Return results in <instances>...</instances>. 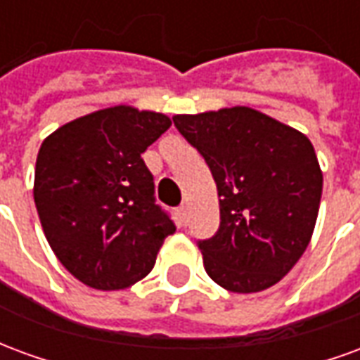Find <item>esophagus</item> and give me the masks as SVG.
<instances>
[{
	"instance_id": "obj_1",
	"label": "esophagus",
	"mask_w": 360,
	"mask_h": 360,
	"mask_svg": "<svg viewBox=\"0 0 360 360\" xmlns=\"http://www.w3.org/2000/svg\"><path fill=\"white\" fill-rule=\"evenodd\" d=\"M177 214H179L181 224L185 226V224H187V221H188V206H187V204H181L179 210H177Z\"/></svg>"
}]
</instances>
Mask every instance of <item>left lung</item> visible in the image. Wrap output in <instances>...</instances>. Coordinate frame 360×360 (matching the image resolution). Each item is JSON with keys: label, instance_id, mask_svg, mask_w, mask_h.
Listing matches in <instances>:
<instances>
[{"label": "left lung", "instance_id": "left-lung-1", "mask_svg": "<svg viewBox=\"0 0 360 360\" xmlns=\"http://www.w3.org/2000/svg\"><path fill=\"white\" fill-rule=\"evenodd\" d=\"M173 123L218 187V231L196 243L206 274L233 293L278 283L307 250L316 224L322 172L314 146L245 105L175 115Z\"/></svg>", "mask_w": 360, "mask_h": 360}]
</instances>
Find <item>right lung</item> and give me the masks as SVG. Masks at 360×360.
<instances>
[{
  "mask_svg": "<svg viewBox=\"0 0 360 360\" xmlns=\"http://www.w3.org/2000/svg\"><path fill=\"white\" fill-rule=\"evenodd\" d=\"M172 127L164 113L115 105L59 127L40 146L34 202L59 262L113 291L148 276L175 233L141 154Z\"/></svg>",
  "mask_w": 360,
  "mask_h": 360,
  "instance_id": "add662e5",
  "label": "right lung"
}]
</instances>
